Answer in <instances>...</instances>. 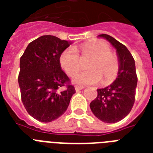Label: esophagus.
I'll list each match as a JSON object with an SVG mask.
<instances>
[{"mask_svg":"<svg viewBox=\"0 0 153 153\" xmlns=\"http://www.w3.org/2000/svg\"><path fill=\"white\" fill-rule=\"evenodd\" d=\"M74 88H75V91H81V90H82V89H84V86H79V85H75Z\"/></svg>","mask_w":153,"mask_h":153,"instance_id":"34e87169","label":"esophagus"}]
</instances>
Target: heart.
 Wrapping results in <instances>:
<instances>
[{
    "label": "heart",
    "instance_id": "1",
    "mask_svg": "<svg viewBox=\"0 0 153 153\" xmlns=\"http://www.w3.org/2000/svg\"><path fill=\"white\" fill-rule=\"evenodd\" d=\"M67 48L59 55V64L70 76L74 75L81 68V59H90L86 63L85 71L74 76V81L80 84H96L99 82L109 85L117 79L120 71V60L117 55L111 52L107 44L92 40L79 45L75 49Z\"/></svg>",
    "mask_w": 153,
    "mask_h": 153
}]
</instances>
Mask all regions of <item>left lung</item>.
<instances>
[{"mask_svg": "<svg viewBox=\"0 0 153 153\" xmlns=\"http://www.w3.org/2000/svg\"><path fill=\"white\" fill-rule=\"evenodd\" d=\"M117 49L120 71L116 80L105 88L98 89V95L90 104L91 111L105 123H116L125 118L133 108L136 96L137 76L135 61L124 44L109 35L102 34Z\"/></svg>", "mask_w": 153, "mask_h": 153, "instance_id": "obj_1", "label": "left lung"}]
</instances>
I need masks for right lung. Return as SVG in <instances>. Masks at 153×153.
Listing matches in <instances>:
<instances>
[{
	"label": "right lung",
	"mask_w": 153,
	"mask_h": 153,
	"mask_svg": "<svg viewBox=\"0 0 153 153\" xmlns=\"http://www.w3.org/2000/svg\"><path fill=\"white\" fill-rule=\"evenodd\" d=\"M67 40L43 36L27 45L20 59L18 83L27 112L36 120L50 122L64 114L75 89L59 64Z\"/></svg>",
	"instance_id": "obj_1"
}]
</instances>
